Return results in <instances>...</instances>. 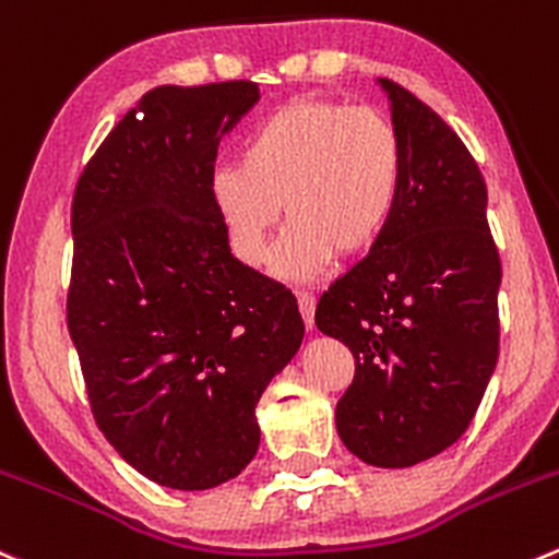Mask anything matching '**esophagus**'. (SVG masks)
<instances>
[{
	"mask_svg": "<svg viewBox=\"0 0 559 559\" xmlns=\"http://www.w3.org/2000/svg\"><path fill=\"white\" fill-rule=\"evenodd\" d=\"M297 308H300V317L306 322V328H313V311H317V297L311 292H297Z\"/></svg>",
	"mask_w": 559,
	"mask_h": 559,
	"instance_id": "esophagus-1",
	"label": "esophagus"
}]
</instances>
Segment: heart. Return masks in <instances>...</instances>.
Returning a JSON list of instances; mask_svg holds the SVG:
<instances>
[{
    "mask_svg": "<svg viewBox=\"0 0 559 559\" xmlns=\"http://www.w3.org/2000/svg\"><path fill=\"white\" fill-rule=\"evenodd\" d=\"M404 186V144L382 111L344 100H295L248 135L240 164L213 175L231 248L262 267L281 204L292 221L275 273L311 281L335 253L362 257L390 226Z\"/></svg>",
    "mask_w": 559,
    "mask_h": 559,
    "instance_id": "heart-1",
    "label": "heart"
}]
</instances>
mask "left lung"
Wrapping results in <instances>:
<instances>
[{"instance_id": "obj_1", "label": "left lung", "mask_w": 559, "mask_h": 559, "mask_svg": "<svg viewBox=\"0 0 559 559\" xmlns=\"http://www.w3.org/2000/svg\"><path fill=\"white\" fill-rule=\"evenodd\" d=\"M382 86L404 144L399 204L313 319L355 357L335 404L341 440L360 462L395 469L437 456L473 424L500 355L502 264L469 150L412 92Z\"/></svg>"}]
</instances>
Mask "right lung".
Returning a JSON list of instances; mask_svg holds the SVG:
<instances>
[{"mask_svg": "<svg viewBox=\"0 0 559 559\" xmlns=\"http://www.w3.org/2000/svg\"><path fill=\"white\" fill-rule=\"evenodd\" d=\"M253 81L155 86L79 177L68 330L92 417L169 489L235 478L259 448L257 401L302 341L284 284L231 257L213 199L218 144Z\"/></svg>", "mask_w": 559, "mask_h": 559, "instance_id": "add662e5", "label": "right lung"}]
</instances>
